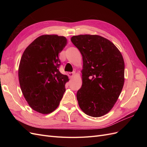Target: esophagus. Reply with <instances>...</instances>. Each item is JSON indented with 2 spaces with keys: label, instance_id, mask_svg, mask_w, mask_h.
Segmentation results:
<instances>
[{
  "label": "esophagus",
  "instance_id": "34e87169",
  "mask_svg": "<svg viewBox=\"0 0 147 147\" xmlns=\"http://www.w3.org/2000/svg\"><path fill=\"white\" fill-rule=\"evenodd\" d=\"M75 74V72H69V73L68 74V75H69V77L70 78H72V77H74Z\"/></svg>",
  "mask_w": 147,
  "mask_h": 147
}]
</instances>
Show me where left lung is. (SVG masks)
<instances>
[{
  "label": "left lung",
  "mask_w": 147,
  "mask_h": 147,
  "mask_svg": "<svg viewBox=\"0 0 147 147\" xmlns=\"http://www.w3.org/2000/svg\"><path fill=\"white\" fill-rule=\"evenodd\" d=\"M71 42L83 57L82 86L77 99L83 112L92 117L109 113L121 94L124 63L114 44L97 35H79Z\"/></svg>",
  "instance_id": "left-lung-1"
}]
</instances>
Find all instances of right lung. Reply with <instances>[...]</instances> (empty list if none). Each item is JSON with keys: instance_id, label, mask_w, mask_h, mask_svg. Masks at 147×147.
Instances as JSON below:
<instances>
[{"instance_id": "add662e5", "label": "right lung", "mask_w": 147, "mask_h": 147, "mask_svg": "<svg viewBox=\"0 0 147 147\" xmlns=\"http://www.w3.org/2000/svg\"><path fill=\"white\" fill-rule=\"evenodd\" d=\"M67 44L64 36L41 35L26 48L20 63L18 77L25 99L34 110L53 112L65 91L67 75L59 70V53Z\"/></svg>"}]
</instances>
